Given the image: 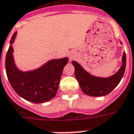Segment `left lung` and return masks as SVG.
Returning <instances> with one entry per match:
<instances>
[{
	"label": "left lung",
	"instance_id": "obj_1",
	"mask_svg": "<svg viewBox=\"0 0 134 134\" xmlns=\"http://www.w3.org/2000/svg\"><path fill=\"white\" fill-rule=\"evenodd\" d=\"M121 44H122L121 42ZM122 64L114 75L108 77H97L85 70L80 63L72 61L75 75L82 92L91 97H102L109 94L122 79L126 69V57L125 52L122 55Z\"/></svg>",
	"mask_w": 134,
	"mask_h": 134
}]
</instances>
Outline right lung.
<instances>
[{
  "mask_svg": "<svg viewBox=\"0 0 134 134\" xmlns=\"http://www.w3.org/2000/svg\"><path fill=\"white\" fill-rule=\"evenodd\" d=\"M17 32L12 37L5 57V70L8 81L20 97L24 99L40 104L48 102L56 96L64 66L69 59H49L42 66L34 70L23 71L15 62L13 44Z\"/></svg>",
  "mask_w": 134,
  "mask_h": 134,
  "instance_id": "right-lung-1",
  "label": "right lung"
}]
</instances>
